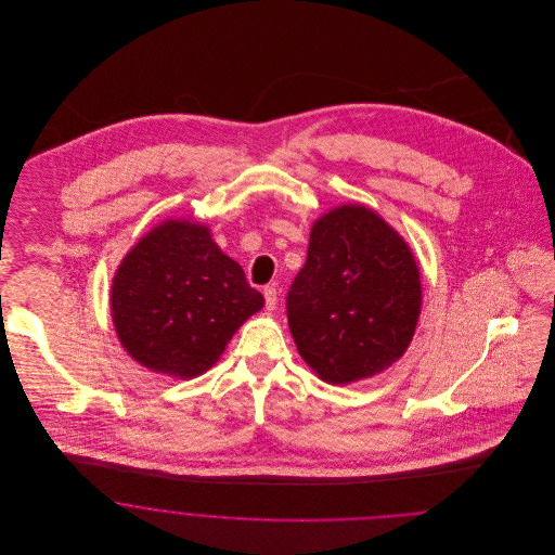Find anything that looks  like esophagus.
<instances>
[{"label": "esophagus", "instance_id": "1", "mask_svg": "<svg viewBox=\"0 0 555 555\" xmlns=\"http://www.w3.org/2000/svg\"><path fill=\"white\" fill-rule=\"evenodd\" d=\"M264 299L266 308H268V310H274V308H276L279 295H276V289H274V285H268V287H264Z\"/></svg>", "mask_w": 555, "mask_h": 555}]
</instances>
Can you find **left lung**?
<instances>
[{"mask_svg": "<svg viewBox=\"0 0 555 555\" xmlns=\"http://www.w3.org/2000/svg\"><path fill=\"white\" fill-rule=\"evenodd\" d=\"M421 272L408 243L376 211L339 206L320 216L308 260L287 293L299 356L333 385L397 362L421 317Z\"/></svg>", "mask_w": 555, "mask_h": 555, "instance_id": "8db88e82", "label": "left lung"}]
</instances>
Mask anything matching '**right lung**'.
<instances>
[{"label": "right lung", "instance_id": "add662e5", "mask_svg": "<svg viewBox=\"0 0 555 555\" xmlns=\"http://www.w3.org/2000/svg\"><path fill=\"white\" fill-rule=\"evenodd\" d=\"M116 335L141 366L175 378L211 369L238 326L262 310L243 268L210 229L166 220L132 247L112 281Z\"/></svg>", "mask_w": 555, "mask_h": 555}]
</instances>
